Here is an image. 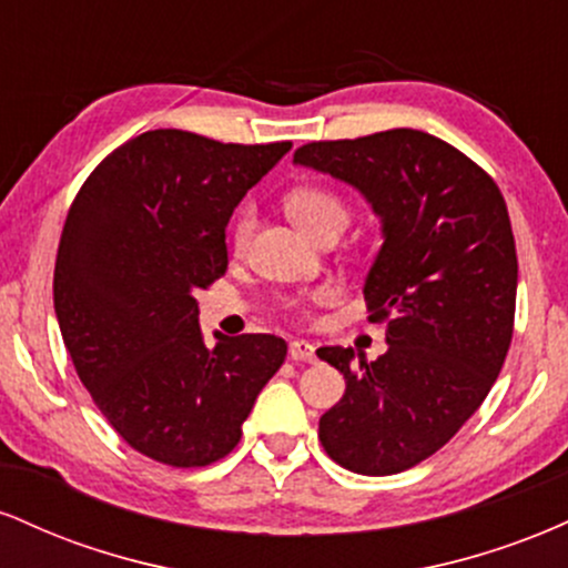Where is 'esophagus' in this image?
Returning <instances> with one entry per match:
<instances>
[{
	"instance_id": "34e87169",
	"label": "esophagus",
	"mask_w": 568,
	"mask_h": 568,
	"mask_svg": "<svg viewBox=\"0 0 568 568\" xmlns=\"http://www.w3.org/2000/svg\"><path fill=\"white\" fill-rule=\"evenodd\" d=\"M288 355H291V361H296V363H315V361H317L315 344L302 342V338H296V342H291Z\"/></svg>"
}]
</instances>
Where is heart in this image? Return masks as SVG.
Segmentation results:
<instances>
[{
  "label": "heart",
  "mask_w": 568,
  "mask_h": 568,
  "mask_svg": "<svg viewBox=\"0 0 568 568\" xmlns=\"http://www.w3.org/2000/svg\"><path fill=\"white\" fill-rule=\"evenodd\" d=\"M285 213L296 221V226H302L306 234L317 237L325 230H344L349 221V205L342 194L334 192L331 186L323 184H302L293 186L288 194H285ZM253 230H256V216L247 205L237 207L232 224H230V247L234 256H243V253L251 247ZM317 302L323 298H331V291H317ZM291 312L296 315H306V304L302 298H291L288 304Z\"/></svg>",
  "instance_id": "heart-1"
}]
</instances>
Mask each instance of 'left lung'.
Masks as SVG:
<instances>
[{
	"label": "left lung",
	"mask_w": 568,
	"mask_h": 568,
	"mask_svg": "<svg viewBox=\"0 0 568 568\" xmlns=\"http://www.w3.org/2000/svg\"><path fill=\"white\" fill-rule=\"evenodd\" d=\"M293 160L361 189L384 224L366 304L389 347L374 363L317 349L347 382L317 435L352 473H403L459 433L510 349L518 256L505 197L478 162L410 128L312 141Z\"/></svg>",
	"instance_id": "left-lung-1"
}]
</instances>
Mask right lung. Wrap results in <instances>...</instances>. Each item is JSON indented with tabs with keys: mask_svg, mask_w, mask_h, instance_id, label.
Instances as JSON below:
<instances>
[{
	"mask_svg": "<svg viewBox=\"0 0 568 568\" xmlns=\"http://www.w3.org/2000/svg\"><path fill=\"white\" fill-rule=\"evenodd\" d=\"M288 149L149 130L71 202L53 275L63 344L116 435L160 465L224 459L283 366L288 344L272 334L205 347L194 293L224 277L232 211Z\"/></svg>",
	"mask_w": 568,
	"mask_h": 568,
	"instance_id": "add662e5",
	"label": "right lung"
}]
</instances>
